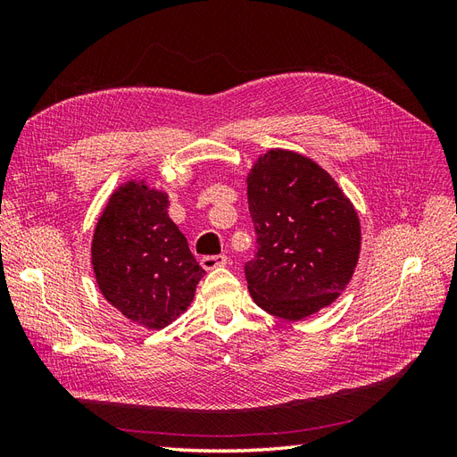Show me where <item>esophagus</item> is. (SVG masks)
<instances>
[{
    "mask_svg": "<svg viewBox=\"0 0 457 457\" xmlns=\"http://www.w3.org/2000/svg\"><path fill=\"white\" fill-rule=\"evenodd\" d=\"M227 261V255H204L200 262L205 270H213L217 267H225Z\"/></svg>",
    "mask_w": 457,
    "mask_h": 457,
    "instance_id": "1",
    "label": "esophagus"
}]
</instances>
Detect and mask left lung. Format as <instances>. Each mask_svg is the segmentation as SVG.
Instances as JSON below:
<instances>
[{"label":"left lung","mask_w":457,"mask_h":457,"mask_svg":"<svg viewBox=\"0 0 457 457\" xmlns=\"http://www.w3.org/2000/svg\"><path fill=\"white\" fill-rule=\"evenodd\" d=\"M257 252L244 265L257 305L286 320L307 318L347 287L361 253V223L320 165L270 150L247 175Z\"/></svg>","instance_id":"left-lung-1"}]
</instances>
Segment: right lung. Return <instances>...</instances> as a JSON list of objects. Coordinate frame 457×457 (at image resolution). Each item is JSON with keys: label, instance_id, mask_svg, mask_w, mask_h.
Listing matches in <instances>:
<instances>
[{"label": "right lung", "instance_id": "right-lung-1", "mask_svg": "<svg viewBox=\"0 0 457 457\" xmlns=\"http://www.w3.org/2000/svg\"><path fill=\"white\" fill-rule=\"evenodd\" d=\"M145 181L120 187L96 223L91 262L104 299L131 322L162 329L181 316L205 270Z\"/></svg>", "mask_w": 457, "mask_h": 457}]
</instances>
